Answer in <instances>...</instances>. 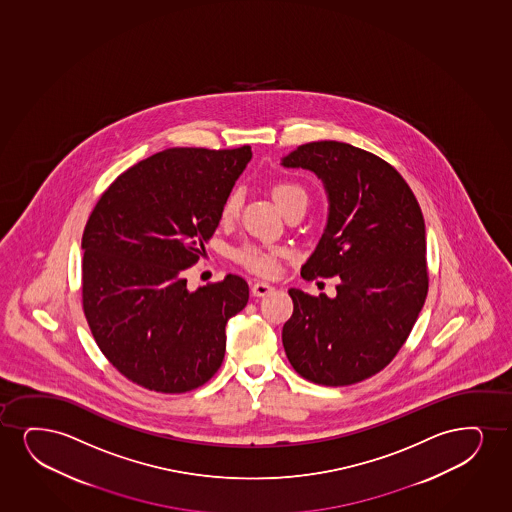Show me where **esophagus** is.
Here are the masks:
<instances>
[{"instance_id":"1","label":"esophagus","mask_w":512,"mask_h":512,"mask_svg":"<svg viewBox=\"0 0 512 512\" xmlns=\"http://www.w3.org/2000/svg\"><path fill=\"white\" fill-rule=\"evenodd\" d=\"M273 291H275V287L272 284H268V282H256L251 287L253 296H258V298H265L268 294H272Z\"/></svg>"}]
</instances>
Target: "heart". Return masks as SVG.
Masks as SVG:
<instances>
[{"label": "heart", "mask_w": 512, "mask_h": 512, "mask_svg": "<svg viewBox=\"0 0 512 512\" xmlns=\"http://www.w3.org/2000/svg\"><path fill=\"white\" fill-rule=\"evenodd\" d=\"M273 199L284 213L285 209H289L292 204L306 202V194L298 183L279 182L273 187ZM240 204H242V194L235 188L223 202V209H221L223 218H233L235 214L239 213ZM284 254L285 251L282 247L244 244L233 251V259L240 265L246 266L247 270H251V272L259 273V275H272L277 268V259L282 258Z\"/></svg>", "instance_id": "obj_1"}]
</instances>
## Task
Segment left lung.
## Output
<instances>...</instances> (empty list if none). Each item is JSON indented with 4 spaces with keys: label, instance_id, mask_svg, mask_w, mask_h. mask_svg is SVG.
Wrapping results in <instances>:
<instances>
[{
    "label": "left lung",
    "instance_id": "8db88e82",
    "mask_svg": "<svg viewBox=\"0 0 512 512\" xmlns=\"http://www.w3.org/2000/svg\"><path fill=\"white\" fill-rule=\"evenodd\" d=\"M282 166L315 173L329 199L327 225L301 277L339 280L334 298L289 289L285 355L315 384L369 379L395 358L426 301L419 202L391 164L350 143L299 145Z\"/></svg>",
    "mask_w": 512,
    "mask_h": 512
}]
</instances>
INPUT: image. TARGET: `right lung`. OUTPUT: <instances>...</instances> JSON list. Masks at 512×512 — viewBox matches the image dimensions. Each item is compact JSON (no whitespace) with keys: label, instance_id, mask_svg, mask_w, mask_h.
<instances>
[{"label":"right lung","instance_id":"add662e5","mask_svg":"<svg viewBox=\"0 0 512 512\" xmlns=\"http://www.w3.org/2000/svg\"><path fill=\"white\" fill-rule=\"evenodd\" d=\"M251 157L249 145L162 150L117 176L91 211L85 317L107 360L142 388L185 393L221 367L225 325L244 310L249 285L228 273L192 292L183 270L206 254Z\"/></svg>","mask_w":512,"mask_h":512}]
</instances>
